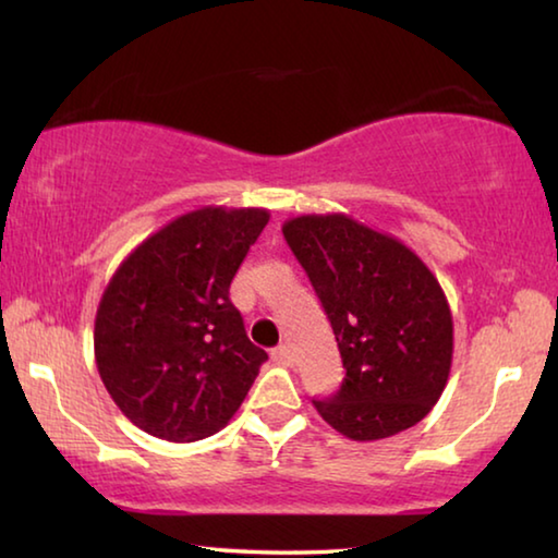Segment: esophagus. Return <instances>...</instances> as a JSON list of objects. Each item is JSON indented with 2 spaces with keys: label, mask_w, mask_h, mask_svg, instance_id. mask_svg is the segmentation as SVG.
<instances>
[{
  "label": "esophagus",
  "mask_w": 558,
  "mask_h": 558,
  "mask_svg": "<svg viewBox=\"0 0 558 558\" xmlns=\"http://www.w3.org/2000/svg\"><path fill=\"white\" fill-rule=\"evenodd\" d=\"M270 356L276 359L278 364H290L292 362V349H290V344H280V347L272 349Z\"/></svg>",
  "instance_id": "1"
}]
</instances>
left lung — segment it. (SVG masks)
<instances>
[{
	"instance_id": "8db88e82",
	"label": "left lung",
	"mask_w": 558,
	"mask_h": 558,
	"mask_svg": "<svg viewBox=\"0 0 558 558\" xmlns=\"http://www.w3.org/2000/svg\"><path fill=\"white\" fill-rule=\"evenodd\" d=\"M282 235L332 325L344 381L317 413L349 440L396 436L426 418L452 364V313L403 241L347 214H302Z\"/></svg>"
}]
</instances>
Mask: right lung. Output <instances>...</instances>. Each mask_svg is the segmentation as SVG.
Here are the masks:
<instances>
[{"instance_id": "1", "label": "right lung", "mask_w": 558, "mask_h": 558, "mask_svg": "<svg viewBox=\"0 0 558 558\" xmlns=\"http://www.w3.org/2000/svg\"><path fill=\"white\" fill-rule=\"evenodd\" d=\"M268 209L202 206L137 245L102 290L93 347L110 399L137 428L192 442L239 411L268 354L229 288Z\"/></svg>"}]
</instances>
